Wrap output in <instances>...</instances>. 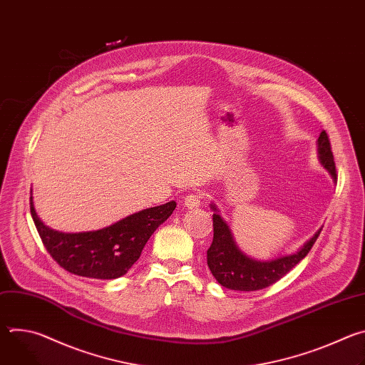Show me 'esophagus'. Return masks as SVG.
<instances>
[{"mask_svg": "<svg viewBox=\"0 0 365 365\" xmlns=\"http://www.w3.org/2000/svg\"><path fill=\"white\" fill-rule=\"evenodd\" d=\"M200 200H202V196L199 193H189L183 199L185 205L187 207H190V210H192V207H197L200 205Z\"/></svg>", "mask_w": 365, "mask_h": 365, "instance_id": "1", "label": "esophagus"}]
</instances>
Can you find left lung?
<instances>
[{
    "label": "left lung",
    "mask_w": 365,
    "mask_h": 365,
    "mask_svg": "<svg viewBox=\"0 0 365 365\" xmlns=\"http://www.w3.org/2000/svg\"><path fill=\"white\" fill-rule=\"evenodd\" d=\"M319 159L324 168L336 180L338 173L334 162L332 147L328 133L324 130L318 138ZM217 211V207H214ZM322 228L312 237L296 254L280 257L272 262H255L244 255L235 245L231 231L224 220L214 214V240L206 251V262L218 283L227 289L252 292L266 289L286 276L314 247Z\"/></svg>",
    "instance_id": "left-lung-1"
}]
</instances>
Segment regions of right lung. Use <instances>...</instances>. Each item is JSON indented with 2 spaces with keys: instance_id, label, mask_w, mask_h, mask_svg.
<instances>
[{
  "instance_id": "1",
  "label": "right lung",
  "mask_w": 365,
  "mask_h": 365,
  "mask_svg": "<svg viewBox=\"0 0 365 365\" xmlns=\"http://www.w3.org/2000/svg\"><path fill=\"white\" fill-rule=\"evenodd\" d=\"M175 207L176 202L170 200L133 214L107 228L63 234L50 230L38 220L30 197L34 225L51 258L72 274L101 280L124 276L140 258L151 234L172 215Z\"/></svg>"
}]
</instances>
